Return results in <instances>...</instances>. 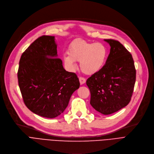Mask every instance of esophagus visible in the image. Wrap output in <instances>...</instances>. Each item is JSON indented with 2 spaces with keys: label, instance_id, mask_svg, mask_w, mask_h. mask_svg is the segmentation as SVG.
<instances>
[{
  "label": "esophagus",
  "instance_id": "esophagus-1",
  "mask_svg": "<svg viewBox=\"0 0 154 154\" xmlns=\"http://www.w3.org/2000/svg\"><path fill=\"white\" fill-rule=\"evenodd\" d=\"M79 83L81 85H83L84 83H86V79L85 78L83 77H79Z\"/></svg>",
  "mask_w": 154,
  "mask_h": 154
}]
</instances>
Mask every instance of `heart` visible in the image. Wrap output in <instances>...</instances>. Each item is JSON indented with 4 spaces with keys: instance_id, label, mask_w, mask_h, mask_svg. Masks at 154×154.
<instances>
[{
    "instance_id": "b5f03b06",
    "label": "heart",
    "mask_w": 154,
    "mask_h": 154,
    "mask_svg": "<svg viewBox=\"0 0 154 154\" xmlns=\"http://www.w3.org/2000/svg\"><path fill=\"white\" fill-rule=\"evenodd\" d=\"M108 50L103 44L89 42L77 39L71 43L68 55H64L65 64L71 69L76 67L75 61H79V66L86 75H91L98 72L105 64Z\"/></svg>"
}]
</instances>
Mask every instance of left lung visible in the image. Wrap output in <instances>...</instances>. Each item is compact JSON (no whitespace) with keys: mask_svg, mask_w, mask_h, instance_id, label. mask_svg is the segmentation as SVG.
Here are the masks:
<instances>
[{"mask_svg":"<svg viewBox=\"0 0 154 154\" xmlns=\"http://www.w3.org/2000/svg\"><path fill=\"white\" fill-rule=\"evenodd\" d=\"M110 46L105 64L86 81L91 93L90 104L103 115L113 113L130 101L136 79L131 54L122 44L104 39Z\"/></svg>","mask_w":154,"mask_h":154,"instance_id":"obj_1","label":"left lung"}]
</instances>
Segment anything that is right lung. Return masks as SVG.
Instances as JSON below:
<instances>
[{"label": "right lung", "instance_id": "add662e5", "mask_svg": "<svg viewBox=\"0 0 154 154\" xmlns=\"http://www.w3.org/2000/svg\"><path fill=\"white\" fill-rule=\"evenodd\" d=\"M54 36L42 35L22 54L17 78L26 106L34 113L53 119L63 113L79 87L74 72L57 58Z\"/></svg>", "mask_w": 154, "mask_h": 154}]
</instances>
